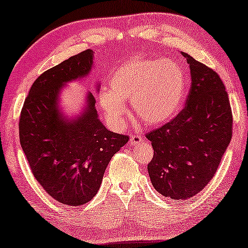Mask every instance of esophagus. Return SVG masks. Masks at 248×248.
<instances>
[{
	"label": "esophagus",
	"mask_w": 248,
	"mask_h": 248,
	"mask_svg": "<svg viewBox=\"0 0 248 248\" xmlns=\"http://www.w3.org/2000/svg\"><path fill=\"white\" fill-rule=\"evenodd\" d=\"M143 141V138L141 136H138V135H132L130 137V140H129V143H130L131 146H137L139 145L140 142Z\"/></svg>",
	"instance_id": "obj_1"
}]
</instances>
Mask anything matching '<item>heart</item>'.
<instances>
[{"instance_id":"obj_1","label":"heart","mask_w":248,"mask_h":248,"mask_svg":"<svg viewBox=\"0 0 248 248\" xmlns=\"http://www.w3.org/2000/svg\"><path fill=\"white\" fill-rule=\"evenodd\" d=\"M110 91L99 94V102L112 124H123L124 101H131L137 117L149 125L170 121L182 108L186 76L170 59L135 58L121 65L109 81Z\"/></svg>"}]
</instances>
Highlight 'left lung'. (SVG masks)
Segmentation results:
<instances>
[{"mask_svg":"<svg viewBox=\"0 0 248 248\" xmlns=\"http://www.w3.org/2000/svg\"><path fill=\"white\" fill-rule=\"evenodd\" d=\"M182 54L191 77L185 108L146 135L154 148L147 167L151 184L176 201L197 195L212 180L232 130L230 99L219 76L189 54Z\"/></svg>","mask_w":248,"mask_h":248,"instance_id":"8db88e82","label":"left lung"}]
</instances>
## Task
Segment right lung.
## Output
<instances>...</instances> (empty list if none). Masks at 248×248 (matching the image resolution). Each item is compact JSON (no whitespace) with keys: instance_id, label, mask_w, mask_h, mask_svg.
Instances as JSON below:
<instances>
[{"instance_id":"1","label":"right lung","mask_w":248,"mask_h":248,"mask_svg":"<svg viewBox=\"0 0 248 248\" xmlns=\"http://www.w3.org/2000/svg\"><path fill=\"white\" fill-rule=\"evenodd\" d=\"M92 65L93 51L86 50L43 72L30 89L18 121L21 147L33 176L51 197L69 206L94 197L109 161L129 140L102 124L91 92L76 118L59 109L61 88L87 77Z\"/></svg>"}]
</instances>
